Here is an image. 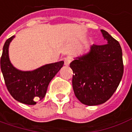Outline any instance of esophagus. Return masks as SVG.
Segmentation results:
<instances>
[{"instance_id":"34e87169","label":"esophagus","mask_w":132,"mask_h":132,"mask_svg":"<svg viewBox=\"0 0 132 132\" xmlns=\"http://www.w3.org/2000/svg\"><path fill=\"white\" fill-rule=\"evenodd\" d=\"M64 65H66V66H68L70 63L72 62V59L70 57H65L64 60Z\"/></svg>"}]
</instances>
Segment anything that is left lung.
<instances>
[{
	"mask_svg": "<svg viewBox=\"0 0 132 132\" xmlns=\"http://www.w3.org/2000/svg\"><path fill=\"white\" fill-rule=\"evenodd\" d=\"M106 44H93L90 52L70 64L72 88L83 104L96 106L107 101L119 85L123 73L122 50L119 42L101 30Z\"/></svg>",
	"mask_w": 132,
	"mask_h": 132,
	"instance_id": "1",
	"label": "left lung"
}]
</instances>
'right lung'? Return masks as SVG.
<instances>
[{
	"label": "right lung",
	"instance_id": "add662e5",
	"mask_svg": "<svg viewBox=\"0 0 132 132\" xmlns=\"http://www.w3.org/2000/svg\"><path fill=\"white\" fill-rule=\"evenodd\" d=\"M12 36L5 41L1 57V68L7 89L19 102L34 105L46 95L50 82L63 66L64 62L46 64L33 71H21L14 68L9 57V44Z\"/></svg>",
	"mask_w": 132,
	"mask_h": 132
}]
</instances>
